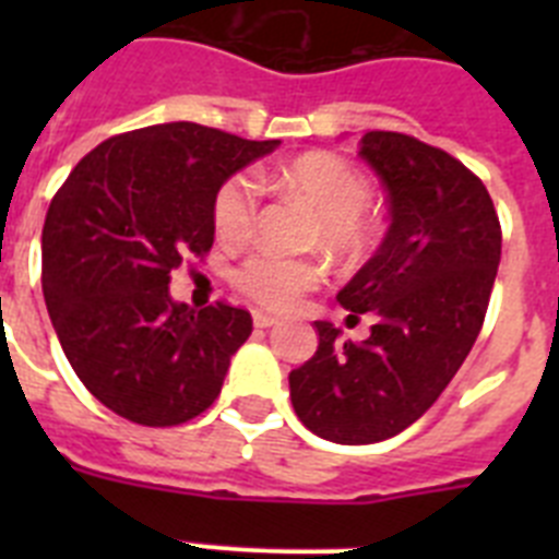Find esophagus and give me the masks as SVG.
Listing matches in <instances>:
<instances>
[{
	"label": "esophagus",
	"instance_id": "esophagus-1",
	"mask_svg": "<svg viewBox=\"0 0 559 559\" xmlns=\"http://www.w3.org/2000/svg\"><path fill=\"white\" fill-rule=\"evenodd\" d=\"M251 319H254V328H260V330H265V328H274V324L280 322V319H276V316H269V313H263V310H254V316H251Z\"/></svg>",
	"mask_w": 559,
	"mask_h": 559
}]
</instances>
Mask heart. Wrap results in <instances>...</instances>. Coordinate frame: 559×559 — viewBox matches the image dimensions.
<instances>
[{
	"mask_svg": "<svg viewBox=\"0 0 559 559\" xmlns=\"http://www.w3.org/2000/svg\"><path fill=\"white\" fill-rule=\"evenodd\" d=\"M276 185L294 192L316 218L319 243L333 251H358L369 240V226L364 221V206L369 201V187L355 167L330 153H305L276 170ZM254 190L243 176H231L218 187L212 199V224L226 240L246 237L254 224ZM319 280V269L305 260L283 257L276 251H254L235 271L237 288L254 302L274 310H288L299 296Z\"/></svg>",
	"mask_w": 559,
	"mask_h": 559,
	"instance_id": "1",
	"label": "heart"
}]
</instances>
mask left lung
I'll list each match as a JSON object with an SVG mask.
<instances>
[{"instance_id":"obj_1","label":"left lung","mask_w":559,"mask_h":559,"mask_svg":"<svg viewBox=\"0 0 559 559\" xmlns=\"http://www.w3.org/2000/svg\"><path fill=\"white\" fill-rule=\"evenodd\" d=\"M386 190L389 229L335 294L349 313H372L367 341L313 322L319 347L288 374L302 426L338 445H369L417 423L445 392L484 324L501 263L490 192L451 153L394 131L360 140Z\"/></svg>"}]
</instances>
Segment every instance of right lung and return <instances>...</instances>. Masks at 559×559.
<instances>
[{
    "label": "right lung",
    "mask_w": 559,
    "mask_h": 559,
    "mask_svg": "<svg viewBox=\"0 0 559 559\" xmlns=\"http://www.w3.org/2000/svg\"><path fill=\"white\" fill-rule=\"evenodd\" d=\"M280 140L251 142L199 122H162L86 153L49 204L41 285L63 355L114 414L179 426L215 403L249 310H192L170 271L215 240L212 199Z\"/></svg>",
    "instance_id": "right-lung-1"
}]
</instances>
